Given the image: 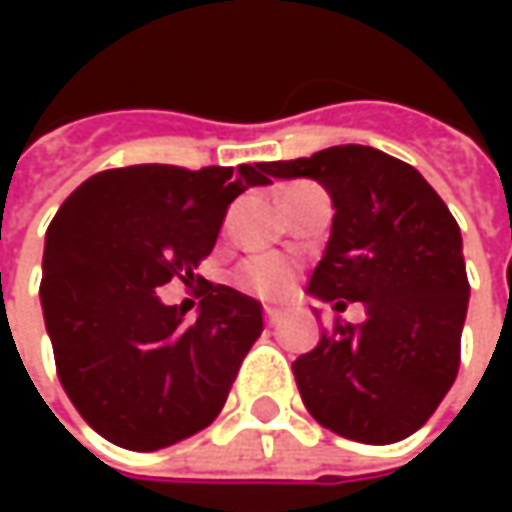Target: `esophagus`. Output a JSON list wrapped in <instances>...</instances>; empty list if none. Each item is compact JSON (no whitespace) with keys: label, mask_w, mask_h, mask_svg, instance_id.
<instances>
[{"label":"esophagus","mask_w":512,"mask_h":512,"mask_svg":"<svg viewBox=\"0 0 512 512\" xmlns=\"http://www.w3.org/2000/svg\"><path fill=\"white\" fill-rule=\"evenodd\" d=\"M279 319H282V313H279V310H273V307H267L265 310V322L270 327H276L279 325Z\"/></svg>","instance_id":"obj_1"}]
</instances>
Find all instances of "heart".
I'll return each instance as SVG.
<instances>
[{"mask_svg":"<svg viewBox=\"0 0 512 512\" xmlns=\"http://www.w3.org/2000/svg\"><path fill=\"white\" fill-rule=\"evenodd\" d=\"M290 276H293L290 265L282 256H273V253L253 256L239 267V285L250 293H256V296H262V299L282 296L290 287Z\"/></svg>","mask_w":512,"mask_h":512,"instance_id":"1","label":"heart"}]
</instances>
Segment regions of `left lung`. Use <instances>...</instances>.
Here are the masks:
<instances>
[{
  "mask_svg": "<svg viewBox=\"0 0 512 512\" xmlns=\"http://www.w3.org/2000/svg\"><path fill=\"white\" fill-rule=\"evenodd\" d=\"M276 179H313L333 202L325 256L307 293L362 302L293 362L302 402L344 439L393 444L416 433L459 373L467 316L462 230L416 168L367 145L265 162ZM319 313V310H316Z\"/></svg>",
  "mask_w": 512,
  "mask_h": 512,
  "instance_id": "left-lung-1",
  "label": "left lung"
}]
</instances>
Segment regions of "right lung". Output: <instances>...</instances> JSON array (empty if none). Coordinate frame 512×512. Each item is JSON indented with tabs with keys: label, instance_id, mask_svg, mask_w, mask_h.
<instances>
[{
	"label": "right lung",
	"instance_id": "obj_1",
	"mask_svg": "<svg viewBox=\"0 0 512 512\" xmlns=\"http://www.w3.org/2000/svg\"><path fill=\"white\" fill-rule=\"evenodd\" d=\"M270 185L265 162L187 170L130 165L90 176L53 216L42 313L56 373L82 419L125 450H162L205 430L262 333V305L205 282L196 319L159 287L193 279L230 202Z\"/></svg>",
	"mask_w": 512,
	"mask_h": 512
}]
</instances>
